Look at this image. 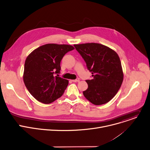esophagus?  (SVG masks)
I'll return each mask as SVG.
<instances>
[{"label":"esophagus","instance_id":"obj_1","mask_svg":"<svg viewBox=\"0 0 150 150\" xmlns=\"http://www.w3.org/2000/svg\"><path fill=\"white\" fill-rule=\"evenodd\" d=\"M80 81V79H79V78H77V79H75V80H72V81L73 82H78V81Z\"/></svg>","mask_w":150,"mask_h":150}]
</instances>
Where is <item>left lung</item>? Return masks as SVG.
<instances>
[{
	"label": "left lung",
	"instance_id": "obj_1",
	"mask_svg": "<svg viewBox=\"0 0 150 150\" xmlns=\"http://www.w3.org/2000/svg\"><path fill=\"white\" fill-rule=\"evenodd\" d=\"M74 46L85 61L93 77L86 80L88 88L83 92L85 97L94 105L107 103L117 93L123 80L118 54L109 47L96 43Z\"/></svg>",
	"mask_w": 150,
	"mask_h": 150
}]
</instances>
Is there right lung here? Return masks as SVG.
Returning <instances> with one entry per match:
<instances>
[{"instance_id":"obj_1","label":"right lung","mask_w":150,"mask_h":150,"mask_svg":"<svg viewBox=\"0 0 150 150\" xmlns=\"http://www.w3.org/2000/svg\"><path fill=\"white\" fill-rule=\"evenodd\" d=\"M74 47L70 45L48 43L35 49L27 57L23 73L24 84L36 99L50 104L61 97L69 80L58 77L64 55Z\"/></svg>"}]
</instances>
